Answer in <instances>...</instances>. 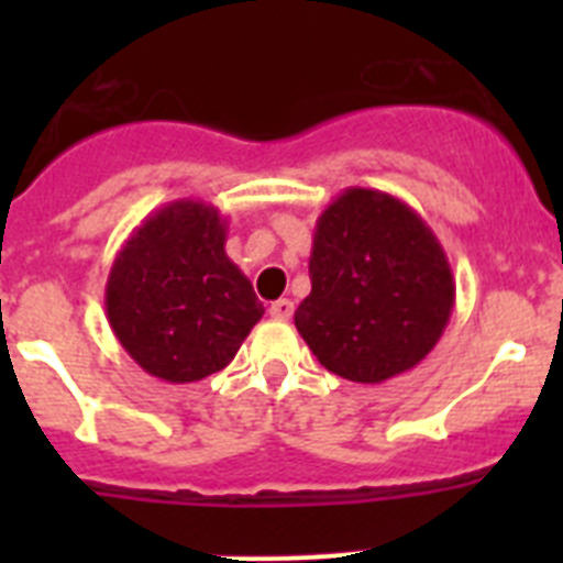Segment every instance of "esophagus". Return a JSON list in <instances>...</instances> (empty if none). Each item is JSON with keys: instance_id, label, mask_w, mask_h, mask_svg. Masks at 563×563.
<instances>
[{"instance_id": "esophagus-1", "label": "esophagus", "mask_w": 563, "mask_h": 563, "mask_svg": "<svg viewBox=\"0 0 563 563\" xmlns=\"http://www.w3.org/2000/svg\"><path fill=\"white\" fill-rule=\"evenodd\" d=\"M292 310H296V305H292L290 298H278V301L271 305V316L278 318V321H290Z\"/></svg>"}]
</instances>
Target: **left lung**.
Masks as SVG:
<instances>
[{"instance_id": "8db88e82", "label": "left lung", "mask_w": 563, "mask_h": 563, "mask_svg": "<svg viewBox=\"0 0 563 563\" xmlns=\"http://www.w3.org/2000/svg\"><path fill=\"white\" fill-rule=\"evenodd\" d=\"M310 282L296 330L324 369L355 383L415 369L449 327L456 296L434 231L375 188H346L318 217Z\"/></svg>"}]
</instances>
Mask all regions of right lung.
<instances>
[{"mask_svg":"<svg viewBox=\"0 0 563 563\" xmlns=\"http://www.w3.org/2000/svg\"><path fill=\"white\" fill-rule=\"evenodd\" d=\"M213 206L177 200L132 231L107 278V318L143 372L194 383L225 369L265 316L251 278L225 253Z\"/></svg>","mask_w":563,"mask_h":563,"instance_id":"add662e5","label":"right lung"}]
</instances>
